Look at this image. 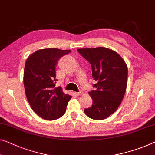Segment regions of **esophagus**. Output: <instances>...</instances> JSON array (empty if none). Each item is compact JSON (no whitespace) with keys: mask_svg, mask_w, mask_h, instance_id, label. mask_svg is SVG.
I'll list each match as a JSON object with an SVG mask.
<instances>
[{"mask_svg":"<svg viewBox=\"0 0 155 155\" xmlns=\"http://www.w3.org/2000/svg\"><path fill=\"white\" fill-rule=\"evenodd\" d=\"M75 95H77V96H80V95H82L83 94V91H80L79 92H75Z\"/></svg>","mask_w":155,"mask_h":155,"instance_id":"obj_1","label":"esophagus"}]
</instances>
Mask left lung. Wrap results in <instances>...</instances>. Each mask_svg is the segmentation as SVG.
<instances>
[{"mask_svg": "<svg viewBox=\"0 0 155 155\" xmlns=\"http://www.w3.org/2000/svg\"><path fill=\"white\" fill-rule=\"evenodd\" d=\"M78 51L91 64L92 77L96 82L95 90L89 93L92 106L84 111L92 119L103 120L115 112L123 101L127 84V66L116 52L107 48Z\"/></svg>", "mask_w": 155, "mask_h": 155, "instance_id": "8db88e82", "label": "left lung"}]
</instances>
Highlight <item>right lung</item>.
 <instances>
[{
  "label": "right lung",
  "instance_id": "add662e5",
  "mask_svg": "<svg viewBox=\"0 0 155 155\" xmlns=\"http://www.w3.org/2000/svg\"><path fill=\"white\" fill-rule=\"evenodd\" d=\"M71 50L41 49L28 57L23 73L25 95L31 108L44 120H56L62 116L71 96L61 87H55L59 59Z\"/></svg>",
  "mask_w": 155,
  "mask_h": 155
}]
</instances>
